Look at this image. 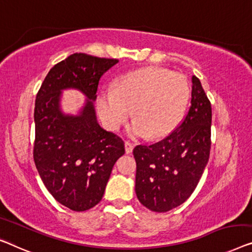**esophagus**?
<instances>
[{
  "mask_svg": "<svg viewBox=\"0 0 252 252\" xmlns=\"http://www.w3.org/2000/svg\"><path fill=\"white\" fill-rule=\"evenodd\" d=\"M133 148H134V145L130 143V142H125V151H126V153H132V151H133Z\"/></svg>",
  "mask_w": 252,
  "mask_h": 252,
  "instance_id": "1",
  "label": "esophagus"
}]
</instances>
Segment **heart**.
Here are the masks:
<instances>
[{
  "mask_svg": "<svg viewBox=\"0 0 252 252\" xmlns=\"http://www.w3.org/2000/svg\"><path fill=\"white\" fill-rule=\"evenodd\" d=\"M191 89L183 75L163 68L138 69L122 76L116 89H104L97 97V111L105 127L118 129L130 116L134 137L158 140L180 125Z\"/></svg>",
  "mask_w": 252,
  "mask_h": 252,
  "instance_id": "1",
  "label": "heart"
}]
</instances>
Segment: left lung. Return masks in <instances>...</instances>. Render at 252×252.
<instances>
[{"label": "left lung", "mask_w": 252, "mask_h": 252, "mask_svg": "<svg viewBox=\"0 0 252 252\" xmlns=\"http://www.w3.org/2000/svg\"><path fill=\"white\" fill-rule=\"evenodd\" d=\"M211 104L199 78L192 76L188 114L168 136L151 145H136L135 192L142 205L166 213L194 192L210 156Z\"/></svg>", "instance_id": "1"}]
</instances>
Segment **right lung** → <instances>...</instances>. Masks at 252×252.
<instances>
[{
  "label": "right lung",
  "mask_w": 252,
  "mask_h": 252,
  "mask_svg": "<svg viewBox=\"0 0 252 252\" xmlns=\"http://www.w3.org/2000/svg\"><path fill=\"white\" fill-rule=\"evenodd\" d=\"M118 63L74 53L51 68L36 95L34 120L35 166L54 199L75 211L89 210L101 201L112 167L125 153L117 134L101 128L93 102L105 71ZM81 89L89 97L82 114L63 116L60 91Z\"/></svg>",
  "instance_id": "obj_1"
}]
</instances>
